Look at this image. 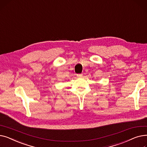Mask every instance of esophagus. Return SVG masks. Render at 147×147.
I'll return each mask as SVG.
<instances>
[{
	"mask_svg": "<svg viewBox=\"0 0 147 147\" xmlns=\"http://www.w3.org/2000/svg\"><path fill=\"white\" fill-rule=\"evenodd\" d=\"M77 77H78V78H82L83 77V74H77Z\"/></svg>",
	"mask_w": 147,
	"mask_h": 147,
	"instance_id": "esophagus-1",
	"label": "esophagus"
}]
</instances>
